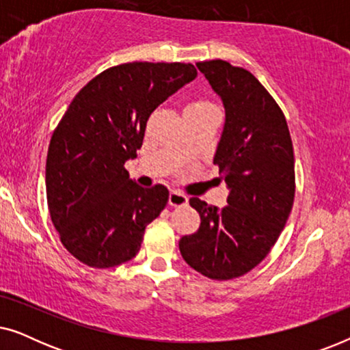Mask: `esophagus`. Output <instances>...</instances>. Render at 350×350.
I'll list each match as a JSON object with an SVG mask.
<instances>
[{
    "instance_id": "obj_1",
    "label": "esophagus",
    "mask_w": 350,
    "mask_h": 350,
    "mask_svg": "<svg viewBox=\"0 0 350 350\" xmlns=\"http://www.w3.org/2000/svg\"><path fill=\"white\" fill-rule=\"evenodd\" d=\"M169 204L172 207H185L188 204V198L183 193H180V191H172L169 196Z\"/></svg>"
}]
</instances>
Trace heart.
I'll return each instance as SVG.
<instances>
[{
	"instance_id": "1",
	"label": "heart",
	"mask_w": 350,
	"mask_h": 350,
	"mask_svg": "<svg viewBox=\"0 0 350 350\" xmlns=\"http://www.w3.org/2000/svg\"><path fill=\"white\" fill-rule=\"evenodd\" d=\"M207 105H210V103H207V102H193V103H189L188 107L186 108H198V107H207Z\"/></svg>"
}]
</instances>
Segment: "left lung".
I'll return each mask as SVG.
<instances>
[{
    "label": "left lung",
    "instance_id": "8db88e82",
    "mask_svg": "<svg viewBox=\"0 0 350 350\" xmlns=\"http://www.w3.org/2000/svg\"><path fill=\"white\" fill-rule=\"evenodd\" d=\"M198 68L221 98L224 127L213 164L226 183L223 208L191 198L198 232L180 239L183 260L213 280L247 274L265 260L295 199V157L285 116L250 71L224 60Z\"/></svg>",
    "mask_w": 350,
    "mask_h": 350
}]
</instances>
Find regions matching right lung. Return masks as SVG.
I'll return each mask as SVG.
<instances>
[{
  "mask_svg": "<svg viewBox=\"0 0 350 350\" xmlns=\"http://www.w3.org/2000/svg\"><path fill=\"white\" fill-rule=\"evenodd\" d=\"M196 76L191 64L132 62L105 70L76 94L46 161L51 219L76 260L107 269L140 250L169 189L142 188L124 164L137 157L151 113Z\"/></svg>",
  "mask_w": 350,
  "mask_h": 350,
  "instance_id": "1",
  "label": "right lung"
}]
</instances>
